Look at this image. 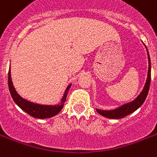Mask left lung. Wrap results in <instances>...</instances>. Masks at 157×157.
<instances>
[{
  "mask_svg": "<svg viewBox=\"0 0 157 157\" xmlns=\"http://www.w3.org/2000/svg\"><path fill=\"white\" fill-rule=\"evenodd\" d=\"M147 57H148L149 61V67L148 72H147V78L145 86L137 98L132 102L126 104V105L118 108V109H114V110H100L97 109V111L101 115L105 116L106 118H114V119H118L126 117L128 114H132L134 111H136V109L140 108L142 105V104L144 102L145 99L147 98V94H148L149 88H150V84H151V60H150V56H149L148 52H147Z\"/></svg>",
  "mask_w": 157,
  "mask_h": 157,
  "instance_id": "obj_1",
  "label": "left lung"
}]
</instances>
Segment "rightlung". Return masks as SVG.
<instances>
[{
    "label": "right lung",
    "mask_w": 157,
    "mask_h": 157,
    "mask_svg": "<svg viewBox=\"0 0 157 157\" xmlns=\"http://www.w3.org/2000/svg\"><path fill=\"white\" fill-rule=\"evenodd\" d=\"M8 84L10 94H11L13 99L14 101V102L22 110H24L25 113H27L30 116L37 118H51V117H53V116L58 114L59 112L60 111L62 108H63V102L65 101L66 98H67V92H68L70 87H71V85H70L67 88V90H66L65 93H64V95L63 97V99L61 101V105L52 106V105H39V104H34V103L25 100L21 97L19 96L18 94L15 90L13 85L12 80H11V74H10V69L9 71Z\"/></svg>",
    "instance_id": "1"
}]
</instances>
